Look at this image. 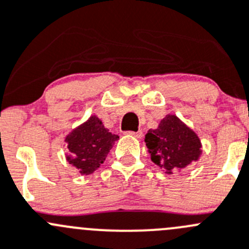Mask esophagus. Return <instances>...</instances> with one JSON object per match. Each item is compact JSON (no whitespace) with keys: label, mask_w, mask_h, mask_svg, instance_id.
I'll return each mask as SVG.
<instances>
[{"label":"esophagus","mask_w":249,"mask_h":249,"mask_svg":"<svg viewBox=\"0 0 249 249\" xmlns=\"http://www.w3.org/2000/svg\"><path fill=\"white\" fill-rule=\"evenodd\" d=\"M126 134H127V135H130V136L136 137V139H141V137L143 136V132H142L141 130H140V131H137V132H134V131H127Z\"/></svg>","instance_id":"1"}]
</instances>
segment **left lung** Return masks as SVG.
I'll use <instances>...</instances> for the list:
<instances>
[{"mask_svg": "<svg viewBox=\"0 0 249 249\" xmlns=\"http://www.w3.org/2000/svg\"><path fill=\"white\" fill-rule=\"evenodd\" d=\"M144 141L152 161L169 175L182 170L202 156L199 137L175 114L165 115L157 129H149Z\"/></svg>", "mask_w": 249, "mask_h": 249, "instance_id": "1", "label": "left lung"}]
</instances>
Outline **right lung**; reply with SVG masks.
I'll use <instances>...</instances> for the list:
<instances>
[{
    "mask_svg": "<svg viewBox=\"0 0 249 249\" xmlns=\"http://www.w3.org/2000/svg\"><path fill=\"white\" fill-rule=\"evenodd\" d=\"M117 140L119 136L106 129L97 115H91L64 139L68 147L67 161L81 175H90L103 164Z\"/></svg>",
    "mask_w": 249,
    "mask_h": 249,
    "instance_id": "1",
    "label": "right lung"
}]
</instances>
